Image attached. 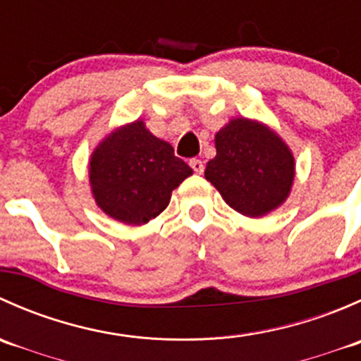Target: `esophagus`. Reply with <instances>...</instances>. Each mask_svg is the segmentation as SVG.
<instances>
[{
	"mask_svg": "<svg viewBox=\"0 0 361 361\" xmlns=\"http://www.w3.org/2000/svg\"><path fill=\"white\" fill-rule=\"evenodd\" d=\"M190 167H192V169H194V173H197V174H202L204 173V162H202V160L192 159L190 160Z\"/></svg>",
	"mask_w": 361,
	"mask_h": 361,
	"instance_id": "obj_1",
	"label": "esophagus"
}]
</instances>
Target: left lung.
Wrapping results in <instances>:
<instances>
[{"label":"left lung","instance_id":"left-lung-1","mask_svg":"<svg viewBox=\"0 0 361 361\" xmlns=\"http://www.w3.org/2000/svg\"><path fill=\"white\" fill-rule=\"evenodd\" d=\"M216 157L204 176L225 202L245 216H264L288 197L293 155L281 137L246 118L228 122L214 137Z\"/></svg>","mask_w":361,"mask_h":361}]
</instances>
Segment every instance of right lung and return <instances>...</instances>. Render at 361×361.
<instances>
[{"label": "right lung", "instance_id": "right-lung-1", "mask_svg": "<svg viewBox=\"0 0 361 361\" xmlns=\"http://www.w3.org/2000/svg\"><path fill=\"white\" fill-rule=\"evenodd\" d=\"M89 173L97 206L115 220L141 225L166 209L192 169L137 120L96 148Z\"/></svg>", "mask_w": 361, "mask_h": 361}]
</instances>
